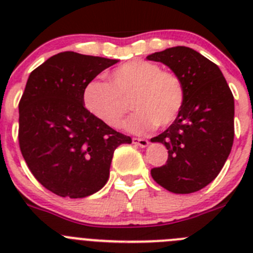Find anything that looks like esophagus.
I'll use <instances>...</instances> for the list:
<instances>
[{
	"label": "esophagus",
	"instance_id": "1",
	"mask_svg": "<svg viewBox=\"0 0 253 253\" xmlns=\"http://www.w3.org/2000/svg\"><path fill=\"white\" fill-rule=\"evenodd\" d=\"M133 144H137L139 147H147L148 146V140L144 139V138H133L131 139Z\"/></svg>",
	"mask_w": 253,
	"mask_h": 253
}]
</instances>
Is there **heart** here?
Here are the masks:
<instances>
[{"instance_id": "1", "label": "heart", "mask_w": 253, "mask_h": 253, "mask_svg": "<svg viewBox=\"0 0 253 253\" xmlns=\"http://www.w3.org/2000/svg\"><path fill=\"white\" fill-rule=\"evenodd\" d=\"M110 84L92 81L84 101L87 110L111 128H119L131 101L135 113L126 123L133 133H146L175 122L185 102V86L180 76L157 63L135 59L116 67L109 75Z\"/></svg>"}]
</instances>
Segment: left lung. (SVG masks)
I'll use <instances>...</instances> for the list:
<instances>
[{
	"label": "left lung",
	"instance_id": "left-lung-1",
	"mask_svg": "<svg viewBox=\"0 0 253 253\" xmlns=\"http://www.w3.org/2000/svg\"><path fill=\"white\" fill-rule=\"evenodd\" d=\"M180 76L184 107L175 122L152 142L169 149V158L151 169L153 180L175 194H191L209 185L224 166L234 139V99L219 67L187 46L148 55Z\"/></svg>",
	"mask_w": 253,
	"mask_h": 253
}]
</instances>
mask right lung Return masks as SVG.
<instances>
[{
	"instance_id": "right-lung-1",
	"label": "right lung",
	"mask_w": 253,
	"mask_h": 253,
	"mask_svg": "<svg viewBox=\"0 0 253 253\" xmlns=\"http://www.w3.org/2000/svg\"><path fill=\"white\" fill-rule=\"evenodd\" d=\"M118 60L58 53L29 76L19 102V146L29 169L49 191L86 198L106 184L114 151L131 143L84 107V88Z\"/></svg>"
}]
</instances>
